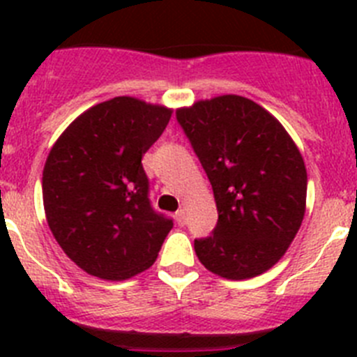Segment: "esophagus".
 Listing matches in <instances>:
<instances>
[{
    "instance_id": "1",
    "label": "esophagus",
    "mask_w": 357,
    "mask_h": 357,
    "mask_svg": "<svg viewBox=\"0 0 357 357\" xmlns=\"http://www.w3.org/2000/svg\"><path fill=\"white\" fill-rule=\"evenodd\" d=\"M175 220H176V223H178V225H184V223H185V209H184V207H181V209L176 211Z\"/></svg>"
}]
</instances>
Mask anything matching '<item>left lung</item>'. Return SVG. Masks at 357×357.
I'll list each match as a JSON object with an SVG mask.
<instances>
[{
  "mask_svg": "<svg viewBox=\"0 0 357 357\" xmlns=\"http://www.w3.org/2000/svg\"><path fill=\"white\" fill-rule=\"evenodd\" d=\"M176 119L213 185L218 223L195 239L204 266L230 280L257 277L286 254L305 214L307 172L291 135L238 94L198 100Z\"/></svg>",
  "mask_w": 357,
  "mask_h": 357,
  "instance_id": "8db88e82",
  "label": "left lung"
}]
</instances>
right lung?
<instances>
[{
  "label": "right lung",
  "instance_id": "obj_1",
  "mask_svg": "<svg viewBox=\"0 0 357 357\" xmlns=\"http://www.w3.org/2000/svg\"><path fill=\"white\" fill-rule=\"evenodd\" d=\"M173 109L116 96L82 112L59 135L43 169L53 238L89 275L127 280L155 263L173 222L148 200L143 153Z\"/></svg>",
  "mask_w": 357,
  "mask_h": 357
}]
</instances>
